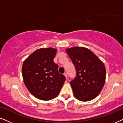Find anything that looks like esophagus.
Returning a JSON list of instances; mask_svg holds the SVG:
<instances>
[{"instance_id": "34e87169", "label": "esophagus", "mask_w": 123, "mask_h": 123, "mask_svg": "<svg viewBox=\"0 0 123 123\" xmlns=\"http://www.w3.org/2000/svg\"><path fill=\"white\" fill-rule=\"evenodd\" d=\"M63 74H64V75L65 76V77H66V78L68 79V74H67V73H65Z\"/></svg>"}]
</instances>
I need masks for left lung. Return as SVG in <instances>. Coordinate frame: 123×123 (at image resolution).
I'll return each instance as SVG.
<instances>
[{
	"label": "left lung",
	"instance_id": "8db88e82",
	"mask_svg": "<svg viewBox=\"0 0 123 123\" xmlns=\"http://www.w3.org/2000/svg\"><path fill=\"white\" fill-rule=\"evenodd\" d=\"M66 50L76 70V77L70 82L74 96L83 102L92 100L105 83V65L87 48L73 47Z\"/></svg>",
	"mask_w": 123,
	"mask_h": 123
}]
</instances>
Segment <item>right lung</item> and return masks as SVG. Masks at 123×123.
Returning <instances> with one entry per match:
<instances>
[{"label": "right lung", "mask_w": 123, "mask_h": 123, "mask_svg": "<svg viewBox=\"0 0 123 123\" xmlns=\"http://www.w3.org/2000/svg\"><path fill=\"white\" fill-rule=\"evenodd\" d=\"M56 53L54 48H41L31 54L23 64L25 85L29 92L40 100L55 98L66 80L53 61Z\"/></svg>", "instance_id": "right-lung-1"}]
</instances>
